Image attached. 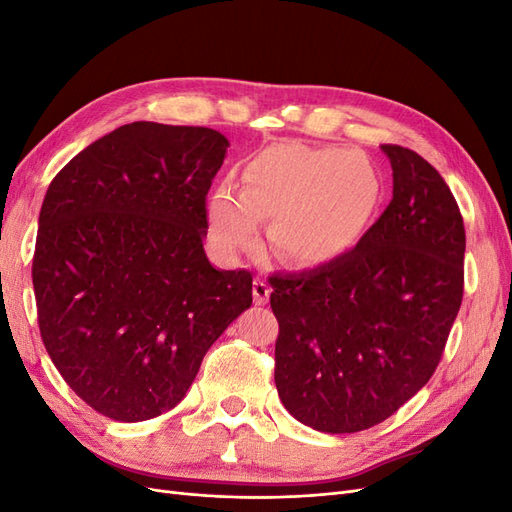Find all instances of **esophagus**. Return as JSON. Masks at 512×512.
<instances>
[{
    "mask_svg": "<svg viewBox=\"0 0 512 512\" xmlns=\"http://www.w3.org/2000/svg\"><path fill=\"white\" fill-rule=\"evenodd\" d=\"M252 294H254V303L256 305H265L269 301V294H271V288H269L267 280H262V277H256L254 286H252Z\"/></svg>",
    "mask_w": 512,
    "mask_h": 512,
    "instance_id": "obj_1",
    "label": "esophagus"
}]
</instances>
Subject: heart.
Masks as SVG:
<instances>
[{
  "mask_svg": "<svg viewBox=\"0 0 512 512\" xmlns=\"http://www.w3.org/2000/svg\"><path fill=\"white\" fill-rule=\"evenodd\" d=\"M382 200L376 166L359 151L282 143L245 162L243 192L220 185L209 198V232L224 254L252 247L262 220L269 241L301 267L337 260L361 241Z\"/></svg>",
  "mask_w": 512,
  "mask_h": 512,
  "instance_id": "heart-1",
  "label": "heart"
}]
</instances>
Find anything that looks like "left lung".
<instances>
[{
    "instance_id": "8db88e82",
    "label": "left lung",
    "mask_w": 512,
    "mask_h": 512,
    "mask_svg": "<svg viewBox=\"0 0 512 512\" xmlns=\"http://www.w3.org/2000/svg\"><path fill=\"white\" fill-rule=\"evenodd\" d=\"M380 149L393 198L354 250L269 277L277 393L324 433L374 427L421 391L463 299L466 228L455 196L416 151Z\"/></svg>"
}]
</instances>
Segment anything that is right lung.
<instances>
[{"label": "right lung", "instance_id": "right-lung-1", "mask_svg": "<svg viewBox=\"0 0 512 512\" xmlns=\"http://www.w3.org/2000/svg\"><path fill=\"white\" fill-rule=\"evenodd\" d=\"M218 130L126 123L46 190L32 280L42 344L87 406L121 423L175 408L252 305V273L205 256Z\"/></svg>", "mask_w": 512, "mask_h": 512}]
</instances>
